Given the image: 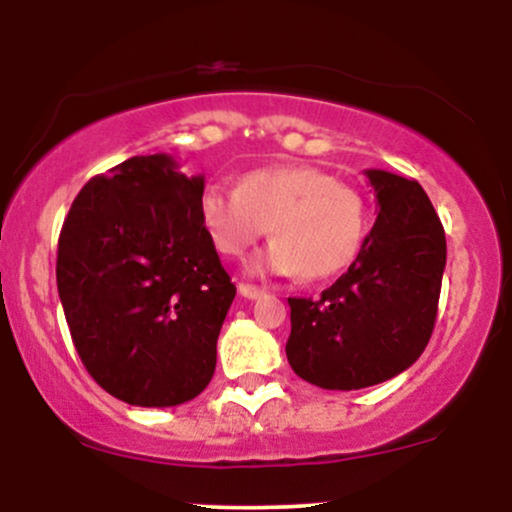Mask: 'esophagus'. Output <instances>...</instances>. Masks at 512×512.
Listing matches in <instances>:
<instances>
[{"mask_svg": "<svg viewBox=\"0 0 512 512\" xmlns=\"http://www.w3.org/2000/svg\"><path fill=\"white\" fill-rule=\"evenodd\" d=\"M238 291H240V296H245V298H260L267 293V289H262V286H255V284H238Z\"/></svg>", "mask_w": 512, "mask_h": 512, "instance_id": "1", "label": "esophagus"}]
</instances>
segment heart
Wrapping results in <instances>:
<instances>
[{"label":"heart","instance_id":"heart-1","mask_svg":"<svg viewBox=\"0 0 512 512\" xmlns=\"http://www.w3.org/2000/svg\"><path fill=\"white\" fill-rule=\"evenodd\" d=\"M199 223L216 252L243 257L269 226L272 245L257 272L330 279L356 260L366 243L368 207L354 187L315 166H267L243 173L236 190L207 185Z\"/></svg>","mask_w":512,"mask_h":512}]
</instances>
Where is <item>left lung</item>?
I'll use <instances>...</instances> for the list:
<instances>
[{"instance_id": "8db88e82", "label": "left lung", "mask_w": 512, "mask_h": 512, "mask_svg": "<svg viewBox=\"0 0 512 512\" xmlns=\"http://www.w3.org/2000/svg\"><path fill=\"white\" fill-rule=\"evenodd\" d=\"M378 219L349 272L317 298H289L286 358L325 390L385 383L424 354L438 315L445 231L416 180L366 170Z\"/></svg>"}]
</instances>
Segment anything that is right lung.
<instances>
[{
    "mask_svg": "<svg viewBox=\"0 0 512 512\" xmlns=\"http://www.w3.org/2000/svg\"><path fill=\"white\" fill-rule=\"evenodd\" d=\"M204 178L168 154L132 156L76 195L57 243V291L81 363L134 407L209 385L236 286L199 223Z\"/></svg>",
    "mask_w": 512,
    "mask_h": 512,
    "instance_id": "obj_1",
    "label": "right lung"
}]
</instances>
